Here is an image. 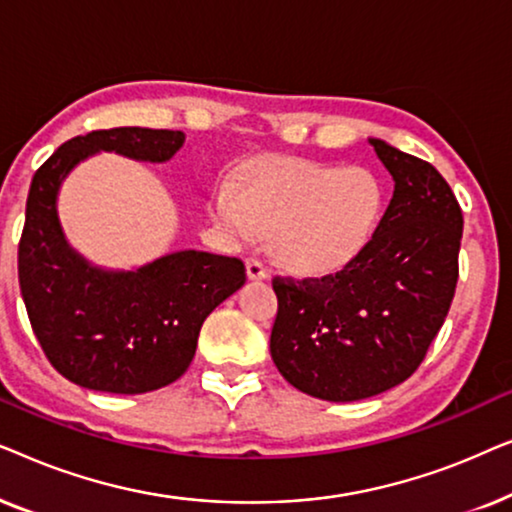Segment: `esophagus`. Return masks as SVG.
Here are the masks:
<instances>
[{"instance_id": "34e87169", "label": "esophagus", "mask_w": 512, "mask_h": 512, "mask_svg": "<svg viewBox=\"0 0 512 512\" xmlns=\"http://www.w3.org/2000/svg\"><path fill=\"white\" fill-rule=\"evenodd\" d=\"M268 268H265V265L258 261V258H249L247 261V277L249 279H268Z\"/></svg>"}]
</instances>
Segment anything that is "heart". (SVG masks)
Wrapping results in <instances>:
<instances>
[{"mask_svg":"<svg viewBox=\"0 0 512 512\" xmlns=\"http://www.w3.org/2000/svg\"><path fill=\"white\" fill-rule=\"evenodd\" d=\"M212 214L237 240L272 233V251L286 268L319 275L354 261L370 242L382 188L361 167L268 165L251 170L240 191L221 186Z\"/></svg>","mask_w":512,"mask_h":512,"instance_id":"obj_1","label":"heart"}]
</instances>
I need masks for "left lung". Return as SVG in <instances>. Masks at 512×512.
Wrapping results in <instances>:
<instances>
[{
  "mask_svg": "<svg viewBox=\"0 0 512 512\" xmlns=\"http://www.w3.org/2000/svg\"><path fill=\"white\" fill-rule=\"evenodd\" d=\"M394 195L361 254L321 279L275 277L270 354L293 387L321 401L382 394L424 361L450 312L464 216L422 158L370 137Z\"/></svg>",
  "mask_w": 512,
  "mask_h": 512,
  "instance_id": "8db88e82",
  "label": "left lung"
}]
</instances>
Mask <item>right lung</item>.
<instances>
[{"instance_id":"add662e5","label":"right lung","mask_w":512,"mask_h":512,"mask_svg":"<svg viewBox=\"0 0 512 512\" xmlns=\"http://www.w3.org/2000/svg\"><path fill=\"white\" fill-rule=\"evenodd\" d=\"M181 130H93L60 146L34 174L18 244L27 317L46 359L79 387L146 394L191 366L202 321L247 279L240 258L174 251L137 270H104L69 247L58 219L62 181L100 151L165 163Z\"/></svg>"}]
</instances>
